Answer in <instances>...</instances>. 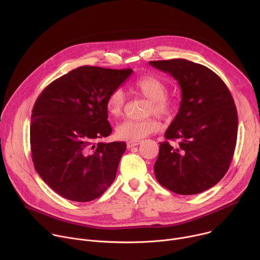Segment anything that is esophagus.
I'll return each instance as SVG.
<instances>
[{"instance_id": "1", "label": "esophagus", "mask_w": 260, "mask_h": 260, "mask_svg": "<svg viewBox=\"0 0 260 260\" xmlns=\"http://www.w3.org/2000/svg\"><path fill=\"white\" fill-rule=\"evenodd\" d=\"M139 144H140V141H136V142H127L126 146H127V148L129 149V148H132V147H134V146H137V145H139Z\"/></svg>"}]
</instances>
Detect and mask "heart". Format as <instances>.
<instances>
[{
  "label": "heart",
  "instance_id": "b5f03b06",
  "mask_svg": "<svg viewBox=\"0 0 260 260\" xmlns=\"http://www.w3.org/2000/svg\"><path fill=\"white\" fill-rule=\"evenodd\" d=\"M134 86L138 92L149 99L145 115H157L162 118H168L174 113V105L167 98V86L159 78L144 75L135 81ZM124 106L125 96L122 90L116 89L109 94L107 98V110L110 115L114 117L121 116ZM159 128L160 123L153 117L140 120L127 119L117 125L116 136L121 140L136 142L158 132Z\"/></svg>",
  "mask_w": 260,
  "mask_h": 260
}]
</instances>
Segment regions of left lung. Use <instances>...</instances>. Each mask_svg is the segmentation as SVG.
I'll return each instance as SVG.
<instances>
[{"label": "left lung", "mask_w": 260, "mask_h": 260, "mask_svg": "<svg viewBox=\"0 0 260 260\" xmlns=\"http://www.w3.org/2000/svg\"><path fill=\"white\" fill-rule=\"evenodd\" d=\"M169 73L181 88L180 109L165 133L178 146L160 143L154 176L170 191L190 196L205 191L226 175L237 139L238 118L224 82L210 69L186 59L149 61Z\"/></svg>", "instance_id": "8db88e82"}]
</instances>
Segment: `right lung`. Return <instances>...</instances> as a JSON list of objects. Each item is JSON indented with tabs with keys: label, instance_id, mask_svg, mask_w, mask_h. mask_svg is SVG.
<instances>
[{
	"label": "right lung",
	"instance_id": "add662e5",
	"mask_svg": "<svg viewBox=\"0 0 260 260\" xmlns=\"http://www.w3.org/2000/svg\"><path fill=\"white\" fill-rule=\"evenodd\" d=\"M133 73L83 66L51 82L32 110V161L43 181L73 202H90L112 185L124 142H96L112 133L107 98Z\"/></svg>",
	"mask_w": 260,
	"mask_h": 260
}]
</instances>
